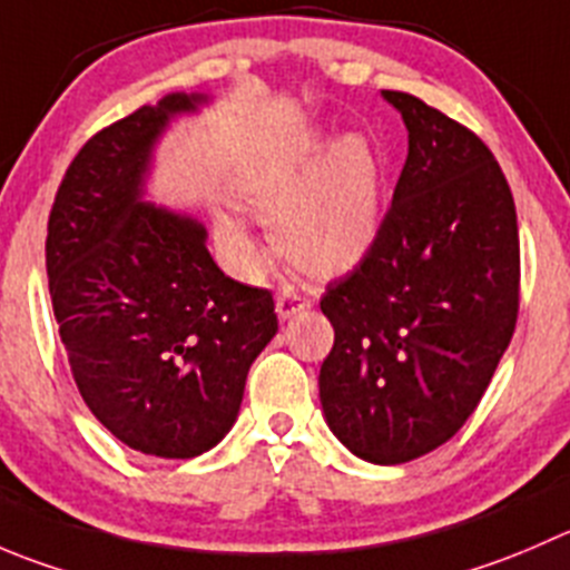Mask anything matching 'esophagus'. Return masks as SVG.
I'll use <instances>...</instances> for the list:
<instances>
[{
  "label": "esophagus",
  "instance_id": "obj_1",
  "mask_svg": "<svg viewBox=\"0 0 570 570\" xmlns=\"http://www.w3.org/2000/svg\"><path fill=\"white\" fill-rule=\"evenodd\" d=\"M308 306H312V303H308L306 297L295 295V292H281V295L275 297V312H278V317H281V320L295 317V314L306 312Z\"/></svg>",
  "mask_w": 570,
  "mask_h": 570
}]
</instances>
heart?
I'll return each mask as SVG.
<instances>
[{
    "label": "heart",
    "instance_id": "obj_1",
    "mask_svg": "<svg viewBox=\"0 0 570 570\" xmlns=\"http://www.w3.org/2000/svg\"><path fill=\"white\" fill-rule=\"evenodd\" d=\"M236 197L269 219L275 253L292 269L336 278L356 269L379 242L384 161L358 132L336 136L328 127H312L253 161ZM214 236L236 269L262 267V250L236 217L219 214Z\"/></svg>",
    "mask_w": 570,
    "mask_h": 570
}]
</instances>
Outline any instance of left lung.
Returning a JSON list of instances; mask_svg holds the SVG:
<instances>
[{
	"instance_id": "obj_1",
	"label": "left lung",
	"mask_w": 570,
	"mask_h": 570,
	"mask_svg": "<svg viewBox=\"0 0 570 570\" xmlns=\"http://www.w3.org/2000/svg\"><path fill=\"white\" fill-rule=\"evenodd\" d=\"M381 97L409 156L375 247L320 301L334 325L320 403L351 454L401 465L449 443L482 401L515 331L521 247L482 138L412 94Z\"/></svg>"
}]
</instances>
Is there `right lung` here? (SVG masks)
Listing matches in <instances>:
<instances>
[{"mask_svg":"<svg viewBox=\"0 0 570 570\" xmlns=\"http://www.w3.org/2000/svg\"><path fill=\"white\" fill-rule=\"evenodd\" d=\"M206 102L167 94L88 138L47 228L49 297L77 390L116 440L161 460L206 454L230 432L247 370L278 331L273 295L217 267L206 225L147 203L169 121Z\"/></svg>","mask_w":570,"mask_h":570,"instance_id":"obj_1","label":"right lung"}]
</instances>
